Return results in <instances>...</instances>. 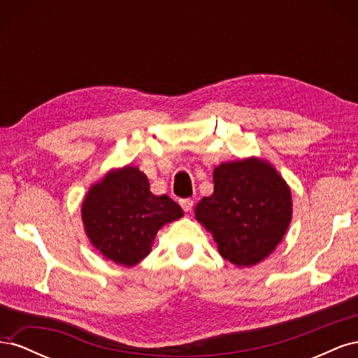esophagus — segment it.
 I'll return each mask as SVG.
<instances>
[{
    "label": "esophagus",
    "mask_w": 358,
    "mask_h": 358,
    "mask_svg": "<svg viewBox=\"0 0 358 358\" xmlns=\"http://www.w3.org/2000/svg\"><path fill=\"white\" fill-rule=\"evenodd\" d=\"M179 203L182 206V209L185 212H189L192 209V206H194V201L191 199H182Z\"/></svg>",
    "instance_id": "1"
}]
</instances>
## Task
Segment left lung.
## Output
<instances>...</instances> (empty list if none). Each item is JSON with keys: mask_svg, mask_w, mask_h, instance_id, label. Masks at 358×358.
<instances>
[{"mask_svg": "<svg viewBox=\"0 0 358 358\" xmlns=\"http://www.w3.org/2000/svg\"><path fill=\"white\" fill-rule=\"evenodd\" d=\"M213 194L196 206L220 254L239 267L254 266L284 239L292 215L287 182L255 157L222 162L213 170Z\"/></svg>", "mask_w": 358, "mask_h": 358, "instance_id": "1", "label": "left lung"}]
</instances>
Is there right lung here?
Returning a JSON list of instances; mask_svg holds the SVG:
<instances>
[{"instance_id": "right-lung-1", "label": "right lung", "mask_w": 358, "mask_h": 358, "mask_svg": "<svg viewBox=\"0 0 358 358\" xmlns=\"http://www.w3.org/2000/svg\"><path fill=\"white\" fill-rule=\"evenodd\" d=\"M183 216L169 196H154L137 167L112 170L94 183L82 203V221L90 242L113 263L136 266L150 252L162 225Z\"/></svg>"}]
</instances>
